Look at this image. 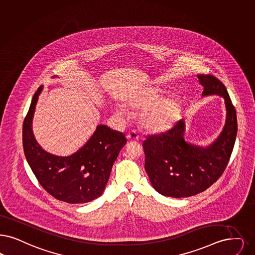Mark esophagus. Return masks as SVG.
Returning <instances> with one entry per match:
<instances>
[{"instance_id": "esophagus-1", "label": "esophagus", "mask_w": 255, "mask_h": 255, "mask_svg": "<svg viewBox=\"0 0 255 255\" xmlns=\"http://www.w3.org/2000/svg\"><path fill=\"white\" fill-rule=\"evenodd\" d=\"M138 137H139L138 132H136L135 130H131V131H129V132L127 133V138H128L129 140H131V141L137 140Z\"/></svg>"}]
</instances>
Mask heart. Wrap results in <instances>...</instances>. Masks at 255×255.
<instances>
[{"instance_id":"1","label":"heart","mask_w":255,"mask_h":255,"mask_svg":"<svg viewBox=\"0 0 255 255\" xmlns=\"http://www.w3.org/2000/svg\"><path fill=\"white\" fill-rule=\"evenodd\" d=\"M162 99V92L158 88H150L140 92L128 101L132 108L143 109L140 122L143 126L153 132L166 130L178 111L177 102L169 99ZM116 112L124 116L126 109L123 106H118Z\"/></svg>"}]
</instances>
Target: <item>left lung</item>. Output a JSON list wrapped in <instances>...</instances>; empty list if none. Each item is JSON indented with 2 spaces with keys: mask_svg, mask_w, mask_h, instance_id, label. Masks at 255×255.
Returning <instances> with one entry per match:
<instances>
[{
  "mask_svg": "<svg viewBox=\"0 0 255 255\" xmlns=\"http://www.w3.org/2000/svg\"><path fill=\"white\" fill-rule=\"evenodd\" d=\"M197 78L203 97L217 95L224 99V127L214 142L205 147L185 140L183 120L166 132L145 138V171L153 189L165 196L188 197L207 190L224 172L235 146L236 111L224 84L213 75L200 74Z\"/></svg>",
  "mask_w": 255,
  "mask_h": 255,
  "instance_id": "left-lung-1",
  "label": "left lung"
}]
</instances>
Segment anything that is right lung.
<instances>
[{"label":"right lung","mask_w":255,"mask_h":255,"mask_svg":"<svg viewBox=\"0 0 255 255\" xmlns=\"http://www.w3.org/2000/svg\"><path fill=\"white\" fill-rule=\"evenodd\" d=\"M42 89L41 85L34 94L22 125L25 158L42 188L56 199L70 204L90 202L103 193L126 137L123 132L101 124L87 142L71 155L47 153L37 142L32 130L36 104Z\"/></svg>","instance_id":"add662e5"}]
</instances>
